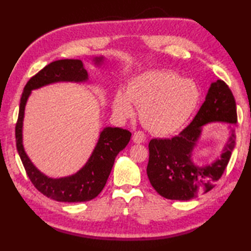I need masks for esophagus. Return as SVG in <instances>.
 I'll return each instance as SVG.
<instances>
[{"label": "esophagus", "instance_id": "obj_1", "mask_svg": "<svg viewBox=\"0 0 251 251\" xmlns=\"http://www.w3.org/2000/svg\"><path fill=\"white\" fill-rule=\"evenodd\" d=\"M146 140V135L142 131H136L132 136V141L135 143H142Z\"/></svg>", "mask_w": 251, "mask_h": 251}]
</instances>
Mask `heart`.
I'll list each match as a JSON object with an SVG mask.
<instances>
[{"instance_id":"1","label":"heart","mask_w":251,"mask_h":251,"mask_svg":"<svg viewBox=\"0 0 251 251\" xmlns=\"http://www.w3.org/2000/svg\"><path fill=\"white\" fill-rule=\"evenodd\" d=\"M200 99L196 84L170 71H149L131 78L125 93L117 92L113 111L121 119L140 108V121L148 130L158 136L172 135L185 125Z\"/></svg>"}]
</instances>
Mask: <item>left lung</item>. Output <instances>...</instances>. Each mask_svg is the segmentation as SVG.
Masks as SVG:
<instances>
[{
	"mask_svg": "<svg viewBox=\"0 0 251 251\" xmlns=\"http://www.w3.org/2000/svg\"><path fill=\"white\" fill-rule=\"evenodd\" d=\"M211 123H237L235 99L221 79L211 83L204 103L185 129L172 139H152L149 143L147 174L159 195L174 201H190L210 191L221 178L235 147L233 126L219 158L200 166L192 157L202 126Z\"/></svg>",
	"mask_w": 251,
	"mask_h": 251,
	"instance_id": "8db88e82",
	"label": "left lung"
}]
</instances>
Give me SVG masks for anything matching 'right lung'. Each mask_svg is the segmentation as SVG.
I'll use <instances>...</instances> for the list:
<instances>
[{"label":"right lung","mask_w":251,"mask_h":251,"mask_svg":"<svg viewBox=\"0 0 251 251\" xmlns=\"http://www.w3.org/2000/svg\"><path fill=\"white\" fill-rule=\"evenodd\" d=\"M93 61L95 66L100 67L103 65L104 57H95ZM60 82H88V73L82 60L62 59L51 62L25 84L21 95L18 121L16 124V146L26 175L42 194L57 201H88L98 196L104 188L115 157L128 145L131 132L119 127H104L100 131L97 145L86 164L71 176L50 178L40 172L26 155L24 148L23 127L25 104L32 90Z\"/></svg>","instance_id":"obj_1"}]
</instances>
